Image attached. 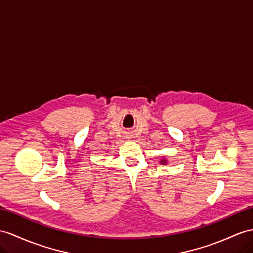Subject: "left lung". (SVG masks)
Instances as JSON below:
<instances>
[{
    "instance_id": "obj_1",
    "label": "left lung",
    "mask_w": 253,
    "mask_h": 253,
    "mask_svg": "<svg viewBox=\"0 0 253 253\" xmlns=\"http://www.w3.org/2000/svg\"><path fill=\"white\" fill-rule=\"evenodd\" d=\"M159 163H160L161 165H167V159H166V158L160 159V160H159Z\"/></svg>"
}]
</instances>
